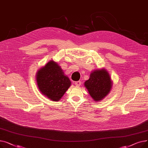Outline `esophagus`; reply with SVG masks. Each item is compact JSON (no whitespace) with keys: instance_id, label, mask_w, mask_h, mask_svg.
<instances>
[{"instance_id":"obj_1","label":"esophagus","mask_w":148,"mask_h":148,"mask_svg":"<svg viewBox=\"0 0 148 148\" xmlns=\"http://www.w3.org/2000/svg\"><path fill=\"white\" fill-rule=\"evenodd\" d=\"M81 83H82V82L80 81H77V82H75L74 83V84H75L76 86H79L80 85H81Z\"/></svg>"}]
</instances>
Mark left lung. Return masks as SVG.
Listing matches in <instances>:
<instances>
[{"instance_id":"left-lung-1","label":"left lung","mask_w":148,"mask_h":148,"mask_svg":"<svg viewBox=\"0 0 148 148\" xmlns=\"http://www.w3.org/2000/svg\"><path fill=\"white\" fill-rule=\"evenodd\" d=\"M84 86L95 101H100L110 92L112 82L109 73L105 69L94 70L89 79L84 82Z\"/></svg>"}]
</instances>
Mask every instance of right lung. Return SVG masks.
<instances>
[{
  "instance_id": "obj_1",
  "label": "right lung",
  "mask_w": 148,
  "mask_h": 148,
  "mask_svg": "<svg viewBox=\"0 0 148 148\" xmlns=\"http://www.w3.org/2000/svg\"><path fill=\"white\" fill-rule=\"evenodd\" d=\"M36 77L41 92L54 101L60 100L71 84L63 69L53 60L39 69Z\"/></svg>"
}]
</instances>
